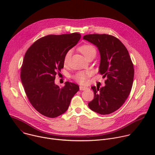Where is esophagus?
Wrapping results in <instances>:
<instances>
[{
    "label": "esophagus",
    "mask_w": 155,
    "mask_h": 155,
    "mask_svg": "<svg viewBox=\"0 0 155 155\" xmlns=\"http://www.w3.org/2000/svg\"><path fill=\"white\" fill-rule=\"evenodd\" d=\"M88 89L87 87H85V86H80V91H84V90H86Z\"/></svg>",
    "instance_id": "34e87169"
}]
</instances>
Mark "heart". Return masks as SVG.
<instances>
[{"label":"heart","instance_id":"heart-1","mask_svg":"<svg viewBox=\"0 0 155 155\" xmlns=\"http://www.w3.org/2000/svg\"><path fill=\"white\" fill-rule=\"evenodd\" d=\"M79 51L84 55V56L87 58L92 54H95L96 53V48L91 45H83L79 47ZM71 51L69 50L65 54L64 57V62L67 63L71 57ZM91 75V72L90 71H81L77 73L74 78V79L79 83L84 84H86L88 81V78Z\"/></svg>","mask_w":155,"mask_h":155}]
</instances>
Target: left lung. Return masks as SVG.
<instances>
[{
	"label": "left lung",
	"instance_id": "obj_1",
	"mask_svg": "<svg viewBox=\"0 0 155 155\" xmlns=\"http://www.w3.org/2000/svg\"><path fill=\"white\" fill-rule=\"evenodd\" d=\"M83 39L96 45L100 53L99 73L106 78L105 86H92L94 99L88 103L93 111L108 115L124 103L131 91L134 69L128 51L123 43L108 34H87Z\"/></svg>",
	"mask_w": 155,
	"mask_h": 155
}]
</instances>
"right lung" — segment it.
<instances>
[{
	"label": "right lung",
	"mask_w": 155,
	"mask_h": 155,
	"mask_svg": "<svg viewBox=\"0 0 155 155\" xmlns=\"http://www.w3.org/2000/svg\"><path fill=\"white\" fill-rule=\"evenodd\" d=\"M81 38L78 33L48 35L34 42L27 50L21 69V80L27 97L41 115L56 118L66 112L79 90L77 84L66 81L61 87L54 83L64 68L65 54Z\"/></svg>",
	"instance_id": "right-lung-1"
}]
</instances>
